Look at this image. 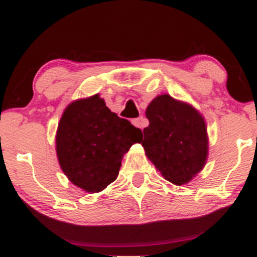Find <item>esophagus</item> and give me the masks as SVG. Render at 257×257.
<instances>
[{"instance_id": "esophagus-1", "label": "esophagus", "mask_w": 257, "mask_h": 257, "mask_svg": "<svg viewBox=\"0 0 257 257\" xmlns=\"http://www.w3.org/2000/svg\"><path fill=\"white\" fill-rule=\"evenodd\" d=\"M132 123H133V124H134L135 126H137V128H140L141 131H143V129L145 128V126L147 125V120H146V118H144L143 116L138 117V118H135V119H133Z\"/></svg>"}]
</instances>
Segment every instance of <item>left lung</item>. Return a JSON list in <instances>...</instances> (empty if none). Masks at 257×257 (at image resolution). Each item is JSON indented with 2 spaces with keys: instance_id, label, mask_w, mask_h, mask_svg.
Returning <instances> with one entry per match:
<instances>
[{
  "instance_id": "left-lung-1",
  "label": "left lung",
  "mask_w": 257,
  "mask_h": 257,
  "mask_svg": "<svg viewBox=\"0 0 257 257\" xmlns=\"http://www.w3.org/2000/svg\"><path fill=\"white\" fill-rule=\"evenodd\" d=\"M146 117L150 122L144 129L146 157L168 181L188 184L208 159L204 117L192 105L169 94L156 96L147 106Z\"/></svg>"
}]
</instances>
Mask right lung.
<instances>
[{"mask_svg":"<svg viewBox=\"0 0 257 257\" xmlns=\"http://www.w3.org/2000/svg\"><path fill=\"white\" fill-rule=\"evenodd\" d=\"M141 139L140 129L111 112L95 94L67 105L59 120L55 150L67 179L96 193L117 179L123 156Z\"/></svg>","mask_w":257,"mask_h":257,"instance_id":"add662e5","label":"right lung"}]
</instances>
